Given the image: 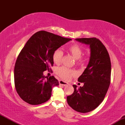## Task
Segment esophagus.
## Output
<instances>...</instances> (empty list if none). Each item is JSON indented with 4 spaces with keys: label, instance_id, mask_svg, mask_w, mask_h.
Here are the masks:
<instances>
[{
    "label": "esophagus",
    "instance_id": "esophagus-1",
    "mask_svg": "<svg viewBox=\"0 0 125 125\" xmlns=\"http://www.w3.org/2000/svg\"><path fill=\"white\" fill-rule=\"evenodd\" d=\"M59 84H61V85H63V86H66L69 83H68L66 82H64L63 81H62V80H60L59 81Z\"/></svg>",
    "mask_w": 125,
    "mask_h": 125
}]
</instances>
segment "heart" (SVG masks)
Listing matches in <instances>:
<instances>
[{"label": "heart", "mask_w": 125, "mask_h": 125, "mask_svg": "<svg viewBox=\"0 0 125 125\" xmlns=\"http://www.w3.org/2000/svg\"><path fill=\"white\" fill-rule=\"evenodd\" d=\"M68 51L73 56V57L77 59V63L82 64L83 63L84 61L81 59L82 54V50L77 44H72L68 48ZM63 56V52L61 50L56 49L54 51L52 54V59L54 63L59 64L61 63ZM56 73L59 76L64 80H69L72 77L76 75V72L71 69L67 68L64 66L58 67L56 69Z\"/></svg>", "instance_id": "1"}]
</instances>
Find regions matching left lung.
<instances>
[{"mask_svg":"<svg viewBox=\"0 0 125 125\" xmlns=\"http://www.w3.org/2000/svg\"><path fill=\"white\" fill-rule=\"evenodd\" d=\"M76 41L90 48V59L86 68L79 77L78 81L83 83L67 96V102L73 109L87 113L96 109L104 100L110 83L111 63L105 46L98 39L81 38Z\"/></svg>","mask_w":125,"mask_h":125,"instance_id":"left-lung-1","label":"left lung"}]
</instances>
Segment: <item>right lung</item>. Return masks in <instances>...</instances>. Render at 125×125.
<instances>
[{
    "instance_id": "add662e5",
    "label": "right lung",
    "mask_w": 125,
    "mask_h": 125,
    "mask_svg": "<svg viewBox=\"0 0 125 125\" xmlns=\"http://www.w3.org/2000/svg\"><path fill=\"white\" fill-rule=\"evenodd\" d=\"M71 40L43 31L31 36L19 54L14 69L16 90L21 99L36 105L51 98L52 87L59 83L53 76L45 77L43 72L53 64L54 51Z\"/></svg>"
}]
</instances>
